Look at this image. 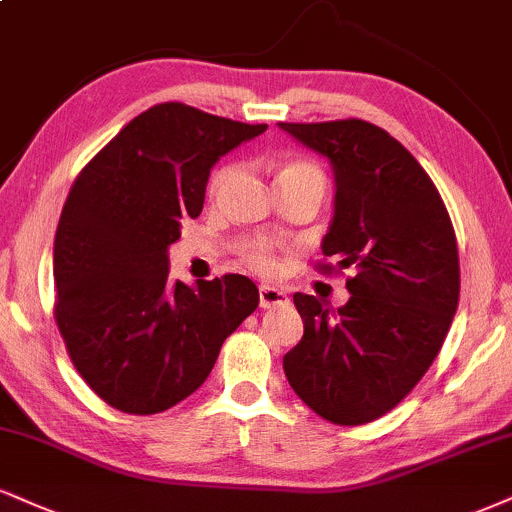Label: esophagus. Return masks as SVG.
<instances>
[{
  "label": "esophagus",
  "mask_w": 512,
  "mask_h": 512,
  "mask_svg": "<svg viewBox=\"0 0 512 512\" xmlns=\"http://www.w3.org/2000/svg\"><path fill=\"white\" fill-rule=\"evenodd\" d=\"M286 303H288V295L286 291H281V288H274V286L260 288V307H264V310H269V307H276V305H286Z\"/></svg>",
  "instance_id": "obj_1"
}]
</instances>
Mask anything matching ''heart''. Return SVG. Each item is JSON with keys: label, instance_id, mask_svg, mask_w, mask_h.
I'll return each mask as SVG.
<instances>
[{"label": "heart", "instance_id": "heart-1", "mask_svg": "<svg viewBox=\"0 0 512 512\" xmlns=\"http://www.w3.org/2000/svg\"><path fill=\"white\" fill-rule=\"evenodd\" d=\"M238 166L236 164H224L214 171L212 181H209V190L212 195H219L229 183L236 178ZM291 178H303V181H312L317 183L319 188L324 190V174L317 169L315 164L303 162V159H295V162H286L276 174V181H291ZM240 252H243L245 260L250 262V267H255L257 272L262 274H274L276 272V257L272 250V243L267 240H245L240 245Z\"/></svg>", "mask_w": 512, "mask_h": 512}]
</instances>
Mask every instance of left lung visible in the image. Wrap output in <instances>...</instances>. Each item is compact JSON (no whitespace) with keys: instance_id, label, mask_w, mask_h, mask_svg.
<instances>
[{"instance_id":"1","label":"left lung","mask_w":512,"mask_h":512,"mask_svg":"<svg viewBox=\"0 0 512 512\" xmlns=\"http://www.w3.org/2000/svg\"><path fill=\"white\" fill-rule=\"evenodd\" d=\"M279 128L329 159L336 195L322 252L353 269L338 310L293 295L305 334L283 355V372L324 420L372 422L415 389L451 329L460 295L451 217L427 171L384 128L362 119Z\"/></svg>"}]
</instances>
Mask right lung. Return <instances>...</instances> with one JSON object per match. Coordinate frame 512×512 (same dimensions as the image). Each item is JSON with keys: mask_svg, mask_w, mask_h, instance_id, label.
<instances>
[{"mask_svg": "<svg viewBox=\"0 0 512 512\" xmlns=\"http://www.w3.org/2000/svg\"><path fill=\"white\" fill-rule=\"evenodd\" d=\"M267 123L181 102L147 109L80 171L54 236V317L104 403L155 415L197 391L260 303L248 276L169 281V245L200 217L209 169Z\"/></svg>", "mask_w": 512, "mask_h": 512, "instance_id": "right-lung-1", "label": "right lung"}]
</instances>
